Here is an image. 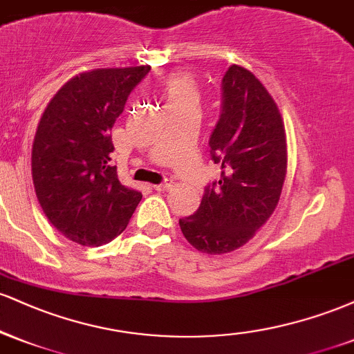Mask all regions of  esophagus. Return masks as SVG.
I'll return each mask as SVG.
<instances>
[{
    "label": "esophagus",
    "instance_id": "obj_1",
    "mask_svg": "<svg viewBox=\"0 0 354 354\" xmlns=\"http://www.w3.org/2000/svg\"><path fill=\"white\" fill-rule=\"evenodd\" d=\"M173 186V181L171 180H168V178H166V180L163 181V183H160V185H154L153 188L156 189V191H166V189H169Z\"/></svg>",
    "mask_w": 354,
    "mask_h": 354
}]
</instances>
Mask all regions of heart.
I'll return each instance as SVG.
<instances>
[{
  "mask_svg": "<svg viewBox=\"0 0 354 354\" xmlns=\"http://www.w3.org/2000/svg\"><path fill=\"white\" fill-rule=\"evenodd\" d=\"M160 91L163 95L165 106H174V104L196 103L200 98L196 81L188 73L176 71L168 75L161 81Z\"/></svg>",
  "mask_w": 354,
  "mask_h": 354,
  "instance_id": "obj_1",
  "label": "heart"
}]
</instances>
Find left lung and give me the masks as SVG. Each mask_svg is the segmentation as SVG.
<instances>
[{
    "mask_svg": "<svg viewBox=\"0 0 354 354\" xmlns=\"http://www.w3.org/2000/svg\"><path fill=\"white\" fill-rule=\"evenodd\" d=\"M221 115L209 138L221 176L200 208L180 219L198 251L223 254L246 245L273 214L286 178V133L274 100L251 71L231 64L221 81Z\"/></svg>",
    "mask_w": 354,
    "mask_h": 354,
    "instance_id": "1",
    "label": "left lung"
}]
</instances>
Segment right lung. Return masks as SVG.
<instances>
[{
	"label": "right lung",
	"instance_id": "obj_1",
	"mask_svg": "<svg viewBox=\"0 0 354 354\" xmlns=\"http://www.w3.org/2000/svg\"><path fill=\"white\" fill-rule=\"evenodd\" d=\"M151 66L100 68L63 84L44 109L31 151L36 196L71 241L101 246L128 226L141 193L118 180L113 124Z\"/></svg>",
	"mask_w": 354,
	"mask_h": 354
}]
</instances>
